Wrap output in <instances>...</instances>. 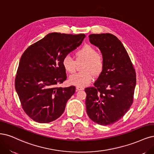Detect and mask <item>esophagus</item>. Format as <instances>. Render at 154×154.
Returning a JSON list of instances; mask_svg holds the SVG:
<instances>
[{
	"label": "esophagus",
	"mask_w": 154,
	"mask_h": 154,
	"mask_svg": "<svg viewBox=\"0 0 154 154\" xmlns=\"http://www.w3.org/2000/svg\"><path fill=\"white\" fill-rule=\"evenodd\" d=\"M76 89H77V91H83V90H84V87H76Z\"/></svg>",
	"instance_id": "esophagus-1"
}]
</instances>
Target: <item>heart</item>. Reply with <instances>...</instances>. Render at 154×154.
<instances>
[{
	"mask_svg": "<svg viewBox=\"0 0 154 154\" xmlns=\"http://www.w3.org/2000/svg\"><path fill=\"white\" fill-rule=\"evenodd\" d=\"M75 57L76 61L69 55H66L62 60L63 69L71 74L76 71L77 63L84 62L82 67V71L83 72L72 75L69 78V82L73 85L86 86L92 82L94 75L99 76L103 71L104 57L91 45H84L75 52Z\"/></svg>",
	"mask_w": 154,
	"mask_h": 154,
	"instance_id": "b5f03b06",
	"label": "heart"
}]
</instances>
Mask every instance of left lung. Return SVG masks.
I'll return each mask as SVG.
<instances>
[{
  "label": "left lung",
  "mask_w": 154,
  "mask_h": 154,
  "mask_svg": "<svg viewBox=\"0 0 154 154\" xmlns=\"http://www.w3.org/2000/svg\"><path fill=\"white\" fill-rule=\"evenodd\" d=\"M91 43L99 48L104 60L102 73L85 89L89 118L101 125L119 121L133 103L136 83L135 69L121 41L111 34L89 35Z\"/></svg>",
  "instance_id": "1"
}]
</instances>
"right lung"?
I'll list each match as a JSON object with an SVG mask.
<instances>
[{
	"mask_svg": "<svg viewBox=\"0 0 154 154\" xmlns=\"http://www.w3.org/2000/svg\"><path fill=\"white\" fill-rule=\"evenodd\" d=\"M85 38L83 34L50 33L23 52L14 85L22 108L33 120L49 123L63 113L76 88L57 87L67 78L62 60Z\"/></svg>",
	"mask_w": 154,
	"mask_h": 154,
	"instance_id": "add662e5",
	"label": "right lung"
}]
</instances>
